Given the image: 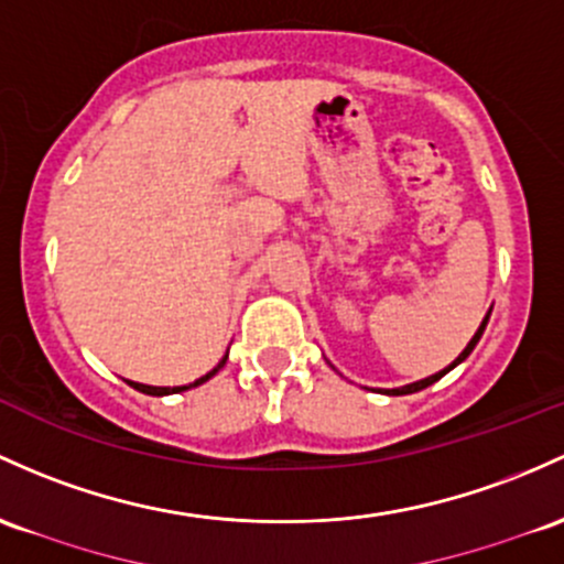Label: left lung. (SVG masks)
Returning a JSON list of instances; mask_svg holds the SVG:
<instances>
[{"instance_id":"left-lung-1","label":"left lung","mask_w":564,"mask_h":564,"mask_svg":"<svg viewBox=\"0 0 564 564\" xmlns=\"http://www.w3.org/2000/svg\"><path fill=\"white\" fill-rule=\"evenodd\" d=\"M490 313H492V307H490V311H487L485 321H481V324H479V329H476V334H474V337H471V343L466 345V350H463L460 356H457L455 361L449 364V367H444L442 372H436V375H431V377H423V380H417V382H410V386L391 388V391H382V393H386V395H406V393H414V391H423V388H429V386H433V382H436V380H442V377L447 375V372H453V369L457 367V364H463V361H466L468 356H471V350L476 348V343H479V339H481V334H485V326H487V321H490Z\"/></svg>"}]
</instances>
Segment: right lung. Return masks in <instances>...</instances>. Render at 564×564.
<instances>
[{"label": "right lung", "instance_id": "add662e5", "mask_svg": "<svg viewBox=\"0 0 564 564\" xmlns=\"http://www.w3.org/2000/svg\"><path fill=\"white\" fill-rule=\"evenodd\" d=\"M227 364V356L221 358L219 364H216V367L212 369V372L208 375H203V377H197L195 382H189V386H173V388H160V386H144V382H133V380H126L128 386L131 388H135V391H141V393H147V395H171V393H182V391H189V388H197V386H203V382H208L212 380V377L219 372L221 367H225Z\"/></svg>", "mask_w": 564, "mask_h": 564}]
</instances>
